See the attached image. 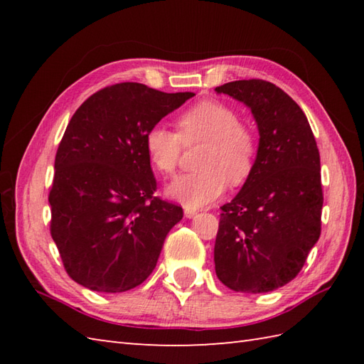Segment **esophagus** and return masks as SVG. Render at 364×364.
<instances>
[{
  "instance_id": "esophagus-1",
  "label": "esophagus",
  "mask_w": 364,
  "mask_h": 364,
  "mask_svg": "<svg viewBox=\"0 0 364 364\" xmlns=\"http://www.w3.org/2000/svg\"><path fill=\"white\" fill-rule=\"evenodd\" d=\"M197 214V210H194V208H184V215H186L188 219H191V218H194V215Z\"/></svg>"
}]
</instances>
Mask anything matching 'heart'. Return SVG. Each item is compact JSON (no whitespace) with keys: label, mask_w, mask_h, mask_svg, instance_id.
Listing matches in <instances>:
<instances>
[{"label":"heart","mask_w":364,"mask_h":364,"mask_svg":"<svg viewBox=\"0 0 364 364\" xmlns=\"http://www.w3.org/2000/svg\"><path fill=\"white\" fill-rule=\"evenodd\" d=\"M178 133L162 125L145 134V150L153 167L173 175L183 145L205 142L198 154L200 170L184 173L167 186V196L188 208H200L219 198L227 186H241L250 176L257 158V136L233 106L205 100L184 111L176 120Z\"/></svg>","instance_id":"1"}]
</instances>
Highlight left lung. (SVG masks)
<instances>
[{"instance_id": "8db88e82", "label": "left lung", "mask_w": 364, "mask_h": 364, "mask_svg": "<svg viewBox=\"0 0 364 364\" xmlns=\"http://www.w3.org/2000/svg\"><path fill=\"white\" fill-rule=\"evenodd\" d=\"M215 92L249 106L259 131L250 176L220 208L215 274L236 292H269L299 275L321 236L319 150L306 115L275 84L241 80Z\"/></svg>"}]
</instances>
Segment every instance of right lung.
<instances>
[{
    "label": "right lung",
    "instance_id": "1",
    "mask_svg": "<svg viewBox=\"0 0 364 364\" xmlns=\"http://www.w3.org/2000/svg\"><path fill=\"white\" fill-rule=\"evenodd\" d=\"M192 97L120 82L90 95L68 122L54 159L50 231L84 288L123 292L156 267L183 208L153 196L145 134Z\"/></svg>",
    "mask_w": 364,
    "mask_h": 364
}]
</instances>
